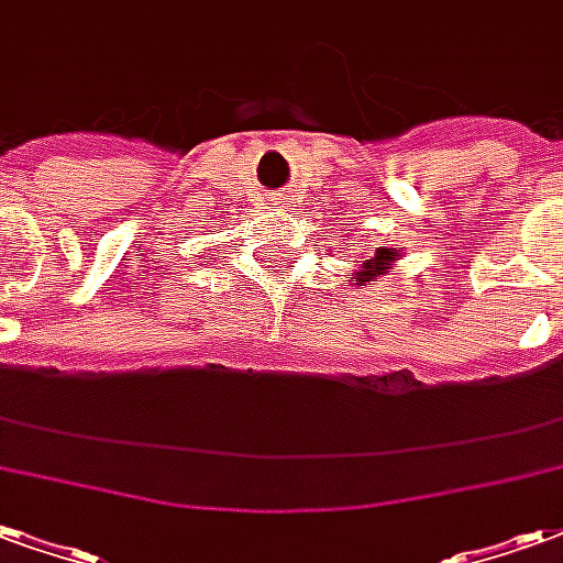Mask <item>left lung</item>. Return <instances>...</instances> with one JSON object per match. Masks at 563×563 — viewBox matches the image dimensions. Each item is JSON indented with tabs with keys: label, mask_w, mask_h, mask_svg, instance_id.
Masks as SVG:
<instances>
[{
	"label": "left lung",
	"mask_w": 563,
	"mask_h": 563,
	"mask_svg": "<svg viewBox=\"0 0 563 563\" xmlns=\"http://www.w3.org/2000/svg\"><path fill=\"white\" fill-rule=\"evenodd\" d=\"M393 261H399V252H396V249H387V245H380V249L375 252V257L363 266V273H360V285H363V282H372V278L377 276H384Z\"/></svg>",
	"instance_id": "8db88e82"
}]
</instances>
